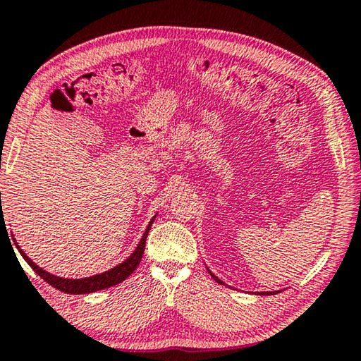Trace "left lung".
Instances as JSON below:
<instances>
[{
    "label": "left lung",
    "mask_w": 361,
    "mask_h": 361,
    "mask_svg": "<svg viewBox=\"0 0 361 361\" xmlns=\"http://www.w3.org/2000/svg\"><path fill=\"white\" fill-rule=\"evenodd\" d=\"M209 272H210V271H209ZM210 276H212L213 279H215V282H218V283L224 285V283L221 282V280H219V279L215 276V274H212V272H210ZM276 293H279V291H264V293H258V295H276Z\"/></svg>",
    "instance_id": "8db88e82"
}]
</instances>
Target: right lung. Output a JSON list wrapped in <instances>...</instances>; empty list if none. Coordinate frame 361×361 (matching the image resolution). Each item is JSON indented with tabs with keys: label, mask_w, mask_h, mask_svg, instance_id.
I'll list each match as a JSON object with an SVG mask.
<instances>
[{
	"label": "right lung",
	"mask_w": 361,
	"mask_h": 361,
	"mask_svg": "<svg viewBox=\"0 0 361 361\" xmlns=\"http://www.w3.org/2000/svg\"><path fill=\"white\" fill-rule=\"evenodd\" d=\"M156 216H152V219L148 224V228H146L145 234L142 237V240H140L138 247L135 248V252H133L129 258H127L124 262H121L113 269H109V271L103 272V274H97V276L92 277H85V279H62V277H57V276H52V274L46 272L44 269H41L39 266H36L35 262L28 258V256L22 252L20 247L17 245V250H19L20 255L23 256V259H25L30 267L33 269V271L38 274L41 279H44V282H47L49 285H52L54 288H57L63 293H70V295H87V293H94V291H99V290H105L109 288V286H114L121 282H124V280L130 276V274L135 271L137 266L140 264V261L143 258V252H145V243H146V237H148V232L151 229V224L154 221Z\"/></svg>",
	"instance_id": "obj_1"
}]
</instances>
